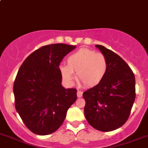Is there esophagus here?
Here are the masks:
<instances>
[{
    "label": "esophagus",
    "instance_id": "esophagus-1",
    "mask_svg": "<svg viewBox=\"0 0 148 148\" xmlns=\"http://www.w3.org/2000/svg\"><path fill=\"white\" fill-rule=\"evenodd\" d=\"M77 97L80 98V97H82V91H80V90H77Z\"/></svg>",
    "mask_w": 148,
    "mask_h": 148
}]
</instances>
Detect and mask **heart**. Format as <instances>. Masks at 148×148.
I'll use <instances>...</instances> for the list:
<instances>
[{"mask_svg": "<svg viewBox=\"0 0 148 148\" xmlns=\"http://www.w3.org/2000/svg\"><path fill=\"white\" fill-rule=\"evenodd\" d=\"M108 68L107 58L103 54L89 49H80L69 56L67 66H60L62 79L71 85L75 78L87 88L99 85L106 77Z\"/></svg>", "mask_w": 148, "mask_h": 148, "instance_id": "b5f03b06", "label": "heart"}]
</instances>
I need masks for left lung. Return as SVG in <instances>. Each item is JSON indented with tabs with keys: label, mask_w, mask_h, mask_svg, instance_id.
<instances>
[{
	"label": "left lung",
	"mask_w": 148,
	"mask_h": 148,
	"mask_svg": "<svg viewBox=\"0 0 148 148\" xmlns=\"http://www.w3.org/2000/svg\"><path fill=\"white\" fill-rule=\"evenodd\" d=\"M107 58L108 68L103 80L83 93L85 116L94 128L112 131L125 123L136 97L135 77L119 55L96 45Z\"/></svg>",
	"instance_id": "1"
}]
</instances>
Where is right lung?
I'll list each match as a JSON object with an SVG mask.
<instances>
[{"mask_svg":"<svg viewBox=\"0 0 148 148\" xmlns=\"http://www.w3.org/2000/svg\"><path fill=\"white\" fill-rule=\"evenodd\" d=\"M75 46L57 43L34 51L23 61L13 86L15 108L25 125L45 136L58 130L77 100L75 88H65L59 66Z\"/></svg>","mask_w":148,"mask_h":148,"instance_id":"1","label":"right lung"}]
</instances>
